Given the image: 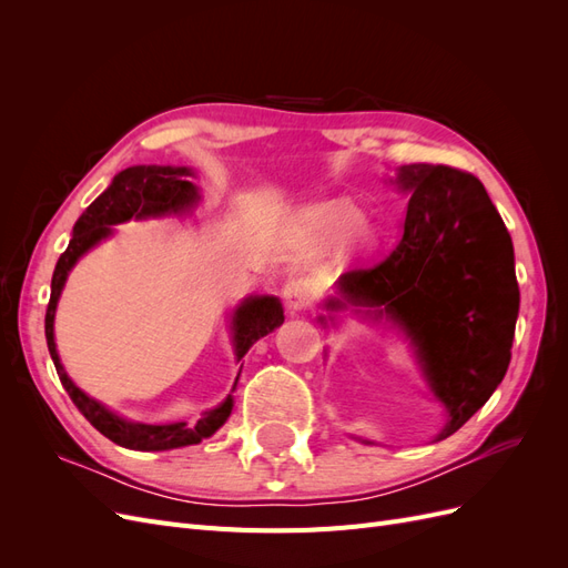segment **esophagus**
Listing matches in <instances>:
<instances>
[{"instance_id": "esophagus-1", "label": "esophagus", "mask_w": 568, "mask_h": 568, "mask_svg": "<svg viewBox=\"0 0 568 568\" xmlns=\"http://www.w3.org/2000/svg\"><path fill=\"white\" fill-rule=\"evenodd\" d=\"M284 303L291 313H298V311H305L307 305L313 303L315 298V286L311 280L305 277H296V280H288L284 284Z\"/></svg>"}]
</instances>
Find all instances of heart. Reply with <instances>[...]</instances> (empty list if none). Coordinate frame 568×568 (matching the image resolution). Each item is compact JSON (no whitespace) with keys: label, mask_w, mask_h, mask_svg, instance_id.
<instances>
[{"label":"heart","mask_w":568,"mask_h":568,"mask_svg":"<svg viewBox=\"0 0 568 568\" xmlns=\"http://www.w3.org/2000/svg\"><path fill=\"white\" fill-rule=\"evenodd\" d=\"M359 222V211L348 201H322L303 211V225L322 239H341Z\"/></svg>","instance_id":"obj_1"}]
</instances>
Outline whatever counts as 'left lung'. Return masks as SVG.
Segmentation results:
<instances>
[{"mask_svg": "<svg viewBox=\"0 0 568 568\" xmlns=\"http://www.w3.org/2000/svg\"><path fill=\"white\" fill-rule=\"evenodd\" d=\"M390 182L409 194L398 242L379 263L341 274L317 320L336 326L338 313L353 311L400 332L445 409L436 436L443 440L488 403L507 374L519 317L514 246L474 175L409 163L395 168Z\"/></svg>", "mask_w": 568, "mask_h": 568, "instance_id": "8db88e82", "label": "left lung"}]
</instances>
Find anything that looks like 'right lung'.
Instances as JSON below:
<instances>
[{"label": "right lung", "mask_w": 568, "mask_h": 568, "mask_svg": "<svg viewBox=\"0 0 568 568\" xmlns=\"http://www.w3.org/2000/svg\"><path fill=\"white\" fill-rule=\"evenodd\" d=\"M192 178H196V173L186 165H132V168L120 170V173L113 178V182L109 184L106 192L97 196L90 203V209L78 217L73 227V239L68 242V248L61 253L59 263L54 267V277H51V296H49L47 317H44V334H47L49 355L54 359L59 379L65 393L71 395L75 407L84 415V419H88L99 434H104L109 440L128 450H142V453L175 450V448H184V445H196L203 438H211L232 415V407H234L232 393L213 409L203 412L196 422L144 424V422H132V419L120 417L113 409L101 405L97 398H92V395L78 388L71 376H68V372L63 369L59 351H57V341H54L57 305H59L68 274H71L75 263L84 253L104 242V239L113 236L115 225H123V222L132 217L151 220V217L192 213L201 201V192L192 182ZM282 324H284V307L277 296H248L239 303L234 307V313L230 315V341H232L236 363H242V357L248 353V348L257 338L267 336ZM239 374L232 390L236 388Z\"/></svg>", "instance_id": "right-lung-1"}]
</instances>
